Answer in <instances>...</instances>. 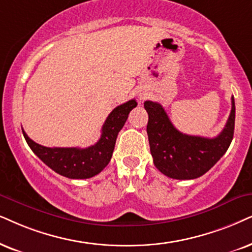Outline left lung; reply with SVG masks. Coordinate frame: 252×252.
Instances as JSON below:
<instances>
[{"label": "left lung", "instance_id": "obj_1", "mask_svg": "<svg viewBox=\"0 0 252 252\" xmlns=\"http://www.w3.org/2000/svg\"><path fill=\"white\" fill-rule=\"evenodd\" d=\"M144 108L149 115L146 131L155 166L173 179L189 180L203 176L225 154L234 137V97L225 126L214 138L180 132L158 102L145 101Z\"/></svg>", "mask_w": 252, "mask_h": 252}]
</instances>
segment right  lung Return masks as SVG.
<instances>
[{"mask_svg": "<svg viewBox=\"0 0 252 252\" xmlns=\"http://www.w3.org/2000/svg\"><path fill=\"white\" fill-rule=\"evenodd\" d=\"M137 106L135 98L116 107L102 126L100 139L94 145L80 148H46L37 144L23 130L28 145L37 157L53 171L69 179H88L100 173L109 164L116 138L129 113Z\"/></svg>", "mask_w": 252, "mask_h": 252, "instance_id": "right-lung-1", "label": "right lung"}]
</instances>
